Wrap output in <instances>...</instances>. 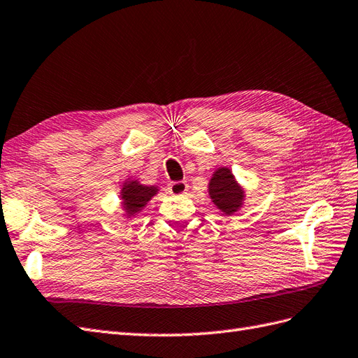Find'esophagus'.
I'll return each mask as SVG.
<instances>
[{"label":"esophagus","instance_id":"34e87169","mask_svg":"<svg viewBox=\"0 0 358 358\" xmlns=\"http://www.w3.org/2000/svg\"><path fill=\"white\" fill-rule=\"evenodd\" d=\"M187 182L186 181H172L168 186L171 195H185L187 192Z\"/></svg>","mask_w":358,"mask_h":358}]
</instances>
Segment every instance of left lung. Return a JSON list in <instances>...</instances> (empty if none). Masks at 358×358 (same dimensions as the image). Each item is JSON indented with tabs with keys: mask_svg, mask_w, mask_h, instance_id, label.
Here are the masks:
<instances>
[{
	"mask_svg": "<svg viewBox=\"0 0 358 358\" xmlns=\"http://www.w3.org/2000/svg\"><path fill=\"white\" fill-rule=\"evenodd\" d=\"M212 203L224 215H233L243 206L245 192L228 168H217L208 182Z\"/></svg>",
	"mask_w": 358,
	"mask_h": 358,
	"instance_id": "left-lung-1",
	"label": "left lung"
}]
</instances>
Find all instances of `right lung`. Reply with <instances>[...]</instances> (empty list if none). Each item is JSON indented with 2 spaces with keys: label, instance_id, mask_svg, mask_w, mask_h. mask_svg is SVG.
Returning <instances> with one entry per match:
<instances>
[{
  "label": "right lung",
  "instance_id": "obj_1",
  "mask_svg": "<svg viewBox=\"0 0 358 358\" xmlns=\"http://www.w3.org/2000/svg\"><path fill=\"white\" fill-rule=\"evenodd\" d=\"M155 186H143L137 180H128L122 185L121 199L127 216H134L148 204V201L157 194Z\"/></svg>",
  "mask_w": 358,
  "mask_h": 358
}]
</instances>
